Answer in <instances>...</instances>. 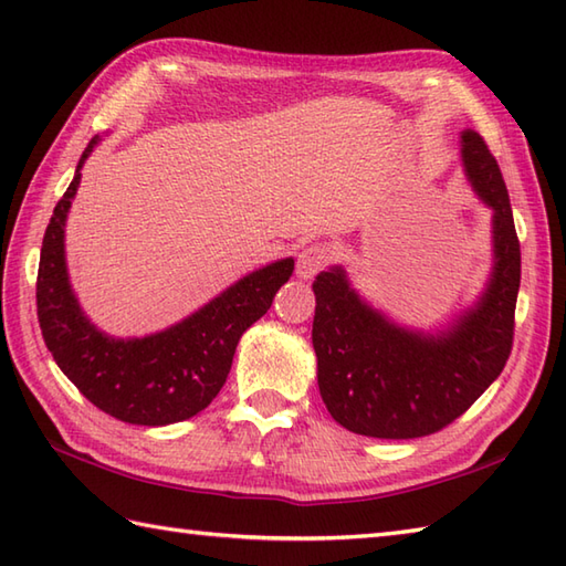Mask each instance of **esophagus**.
<instances>
[{
    "mask_svg": "<svg viewBox=\"0 0 566 566\" xmlns=\"http://www.w3.org/2000/svg\"><path fill=\"white\" fill-rule=\"evenodd\" d=\"M333 258V250L328 243H311L306 245L296 258V274L302 280H311V276L318 274Z\"/></svg>",
    "mask_w": 566,
    "mask_h": 566,
    "instance_id": "obj_1",
    "label": "esophagus"
}]
</instances>
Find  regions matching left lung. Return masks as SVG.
<instances>
[{
  "label": "left lung",
  "mask_w": 566,
  "mask_h": 566,
  "mask_svg": "<svg viewBox=\"0 0 566 566\" xmlns=\"http://www.w3.org/2000/svg\"><path fill=\"white\" fill-rule=\"evenodd\" d=\"M469 182L494 209V274L479 304L440 335L394 326L369 308L340 268L314 282L318 389L331 416L357 436L411 440L454 423L494 381L513 347L521 243L501 167L486 140L464 130Z\"/></svg>",
  "instance_id": "obj_1"
}]
</instances>
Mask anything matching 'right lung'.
Returning a JSON list of instances; mask_svg holds the SVG:
<instances>
[{"label": "right lung", "instance_id": "obj_1", "mask_svg": "<svg viewBox=\"0 0 566 566\" xmlns=\"http://www.w3.org/2000/svg\"><path fill=\"white\" fill-rule=\"evenodd\" d=\"M94 146L97 138L84 148L43 235L35 280L43 340L63 375L104 413L136 426L177 423L216 399L231 371L240 335L268 314L276 290L290 282L294 260L272 262L243 276L197 314L148 338L116 340L99 333L70 290L63 243L80 167Z\"/></svg>", "mask_w": 566, "mask_h": 566}]
</instances>
